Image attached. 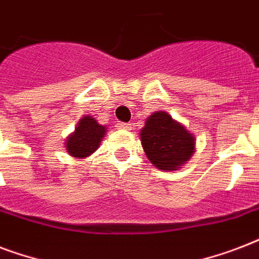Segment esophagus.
<instances>
[{"label": "esophagus", "instance_id": "1", "mask_svg": "<svg viewBox=\"0 0 259 259\" xmlns=\"http://www.w3.org/2000/svg\"><path fill=\"white\" fill-rule=\"evenodd\" d=\"M115 127L119 130H130L132 129V125H130V123H126V122H117Z\"/></svg>", "mask_w": 259, "mask_h": 259}]
</instances>
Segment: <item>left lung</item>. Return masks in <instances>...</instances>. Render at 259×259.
Segmentation results:
<instances>
[{"label": "left lung", "mask_w": 259, "mask_h": 259, "mask_svg": "<svg viewBox=\"0 0 259 259\" xmlns=\"http://www.w3.org/2000/svg\"><path fill=\"white\" fill-rule=\"evenodd\" d=\"M146 157L157 169L177 170L195 152V137L165 111H156L140 132Z\"/></svg>", "instance_id": "obj_1"}]
</instances>
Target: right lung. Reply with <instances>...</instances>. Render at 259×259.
<instances>
[{"label":"right lung","mask_w":259,"mask_h":259,"mask_svg":"<svg viewBox=\"0 0 259 259\" xmlns=\"http://www.w3.org/2000/svg\"><path fill=\"white\" fill-rule=\"evenodd\" d=\"M106 126L99 125L97 119L86 115L75 127V132L66 140L67 152L76 158H84L94 153L105 137Z\"/></svg>","instance_id":"1"}]
</instances>
